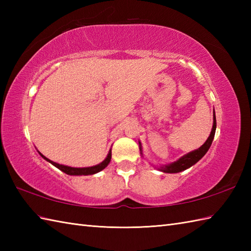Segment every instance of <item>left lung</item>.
Segmentation results:
<instances>
[{"label":"left lung","instance_id":"left-lung-1","mask_svg":"<svg viewBox=\"0 0 251 251\" xmlns=\"http://www.w3.org/2000/svg\"><path fill=\"white\" fill-rule=\"evenodd\" d=\"M216 127H217V122H216V114H215V110H214V124H212V129L209 137L206 140V142L202 145L201 148L197 149V150L192 151L188 154H185L182 157H180L178 161H176L172 164L165 165V166H161L158 169L163 173H168V174H177L180 172H183V170L190 168L191 166H193L194 164H196L200 159L205 155L207 151L209 150V148L212 143V140L215 138V132H216ZM140 146V151L141 150V143L139 142ZM142 154V153H141Z\"/></svg>","mask_w":251,"mask_h":251}]
</instances>
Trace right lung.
I'll list each match as a JSON object with an SVG mask.
<instances>
[{"mask_svg":"<svg viewBox=\"0 0 251 251\" xmlns=\"http://www.w3.org/2000/svg\"><path fill=\"white\" fill-rule=\"evenodd\" d=\"M40 153V152H39ZM40 155L43 157L44 159H46L47 162H50V164L54 165L55 167H57L58 169H60L61 172H63L67 175H70V176H88V175H94V174H97L101 170L104 169L106 166H108L110 161H111V156H112V152L111 150L108 153V156L105 157V159L103 162H101L98 165H95V166L92 167H82V168H76V167H70V166H65V165H61V164H58L50 161L47 157H45L43 154L40 153Z\"/></svg>","mask_w":251,"mask_h":251,"instance_id":"add662e5","label":"right lung"}]
</instances>
